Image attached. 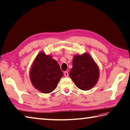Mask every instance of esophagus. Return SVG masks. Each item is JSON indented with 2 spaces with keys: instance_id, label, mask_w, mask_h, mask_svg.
Here are the masks:
<instances>
[{
  "instance_id": "34e87169",
  "label": "esophagus",
  "mask_w": 130,
  "mask_h": 130,
  "mask_svg": "<svg viewBox=\"0 0 130 130\" xmlns=\"http://www.w3.org/2000/svg\"><path fill=\"white\" fill-rule=\"evenodd\" d=\"M68 75H69V74H68V72H64V75L65 77H68Z\"/></svg>"
}]
</instances>
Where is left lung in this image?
Masks as SVG:
<instances>
[{"mask_svg":"<svg viewBox=\"0 0 130 130\" xmlns=\"http://www.w3.org/2000/svg\"><path fill=\"white\" fill-rule=\"evenodd\" d=\"M69 77L78 88L82 90H88L98 82L100 69L94 59L88 53L74 55Z\"/></svg>","mask_w":130,"mask_h":130,"instance_id":"obj_1","label":"left lung"}]
</instances>
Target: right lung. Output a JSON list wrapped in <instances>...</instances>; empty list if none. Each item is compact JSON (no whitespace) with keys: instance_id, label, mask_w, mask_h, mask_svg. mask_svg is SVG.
<instances>
[{"instance_id":"1","label":"right lung","mask_w":130,"mask_h":130,"mask_svg":"<svg viewBox=\"0 0 130 130\" xmlns=\"http://www.w3.org/2000/svg\"><path fill=\"white\" fill-rule=\"evenodd\" d=\"M63 76L60 66L51 55L40 52L35 58L29 71L30 82L41 93H50L57 88Z\"/></svg>"}]
</instances>
